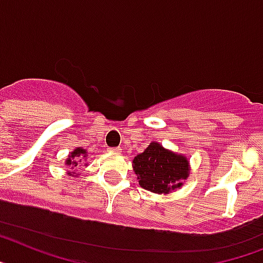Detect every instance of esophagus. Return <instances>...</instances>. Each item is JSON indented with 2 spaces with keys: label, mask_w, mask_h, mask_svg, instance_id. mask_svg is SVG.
Masks as SVG:
<instances>
[{
  "label": "esophagus",
  "mask_w": 263,
  "mask_h": 263,
  "mask_svg": "<svg viewBox=\"0 0 263 263\" xmlns=\"http://www.w3.org/2000/svg\"><path fill=\"white\" fill-rule=\"evenodd\" d=\"M108 152H110V153H121V147H110V149H108Z\"/></svg>",
  "instance_id": "34e87169"
}]
</instances>
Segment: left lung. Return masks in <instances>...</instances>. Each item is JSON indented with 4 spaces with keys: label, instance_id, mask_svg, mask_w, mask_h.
<instances>
[{
    "label": "left lung",
    "instance_id": "1",
    "mask_svg": "<svg viewBox=\"0 0 263 263\" xmlns=\"http://www.w3.org/2000/svg\"><path fill=\"white\" fill-rule=\"evenodd\" d=\"M133 171L144 190L169 195L183 186L191 172L186 156L165 149L156 141L133 160Z\"/></svg>",
    "mask_w": 263,
    "mask_h": 263
}]
</instances>
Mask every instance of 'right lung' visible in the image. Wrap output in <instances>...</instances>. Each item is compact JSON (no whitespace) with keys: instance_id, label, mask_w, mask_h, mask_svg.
<instances>
[{"instance_id":"1","label":"right lung","mask_w":263,"mask_h":263,"mask_svg":"<svg viewBox=\"0 0 263 263\" xmlns=\"http://www.w3.org/2000/svg\"><path fill=\"white\" fill-rule=\"evenodd\" d=\"M87 158V151L86 149H82V147H77V149H73L71 153L68 155V158L66 160V165L71 166L69 169H75L79 166V164L83 162V160ZM87 165V164H84V166ZM68 176H72V177H78L80 173H75V172H67Z\"/></svg>"}]
</instances>
